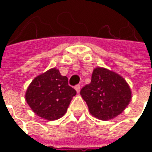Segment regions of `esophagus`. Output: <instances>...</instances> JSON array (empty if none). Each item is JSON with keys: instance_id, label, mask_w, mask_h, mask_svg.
I'll return each instance as SVG.
<instances>
[{"instance_id": "esophagus-1", "label": "esophagus", "mask_w": 152, "mask_h": 152, "mask_svg": "<svg viewBox=\"0 0 152 152\" xmlns=\"http://www.w3.org/2000/svg\"><path fill=\"white\" fill-rule=\"evenodd\" d=\"M75 89L76 90V92L77 93H80V86H76V87H75Z\"/></svg>"}]
</instances>
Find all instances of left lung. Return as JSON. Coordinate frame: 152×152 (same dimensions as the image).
Returning a JSON list of instances; mask_svg holds the SVG:
<instances>
[{
	"instance_id": "obj_1",
	"label": "left lung",
	"mask_w": 152,
	"mask_h": 152,
	"mask_svg": "<svg viewBox=\"0 0 152 152\" xmlns=\"http://www.w3.org/2000/svg\"><path fill=\"white\" fill-rule=\"evenodd\" d=\"M90 114L102 121H109L121 114L132 99L126 80L116 72L104 67L94 69L91 82L80 90Z\"/></svg>"
}]
</instances>
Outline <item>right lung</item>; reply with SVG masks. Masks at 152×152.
Returning <instances> with one entry per match:
<instances>
[{
    "label": "right lung",
    "mask_w": 152,
    "mask_h": 152,
    "mask_svg": "<svg viewBox=\"0 0 152 152\" xmlns=\"http://www.w3.org/2000/svg\"><path fill=\"white\" fill-rule=\"evenodd\" d=\"M76 91L68 86L66 76L59 70L51 68L40 74L31 82L25 94V99L35 114L47 121L61 118Z\"/></svg>",
    "instance_id": "add662e5"
}]
</instances>
